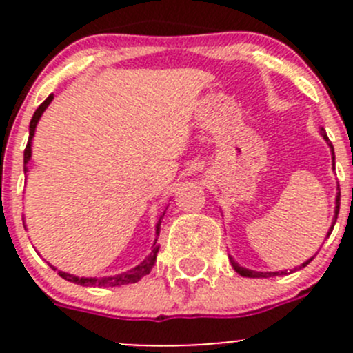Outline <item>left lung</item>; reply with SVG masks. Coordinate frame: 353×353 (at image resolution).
Masks as SVG:
<instances>
[{
	"instance_id": "8db88e82",
	"label": "left lung",
	"mask_w": 353,
	"mask_h": 353,
	"mask_svg": "<svg viewBox=\"0 0 353 353\" xmlns=\"http://www.w3.org/2000/svg\"><path fill=\"white\" fill-rule=\"evenodd\" d=\"M321 134H323V138H325L326 143H328V147L331 148V155H333V165H334L333 145H331V141L328 140V137H326V133H321ZM336 190H338V193H336V199H334V216H333V222H331V227H330V230H328V236H326V237H330L331 230H333V227H334V222H336V219H338V212H340V186H338ZM229 258H230V265H232V268L236 270V272L239 273L241 276H248V279H268V276L287 275V272H254V270H248V268H244V266H241L237 261H234L232 256H229ZM311 261H312V258L307 259V261L302 263V265L299 266V268H304V266H307ZM294 270H297V266H295ZM290 272H292V270H290Z\"/></svg>"
}]
</instances>
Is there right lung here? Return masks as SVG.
<instances>
[{
	"instance_id": "right-lung-1",
	"label": "right lung",
	"mask_w": 353,
	"mask_h": 353,
	"mask_svg": "<svg viewBox=\"0 0 353 353\" xmlns=\"http://www.w3.org/2000/svg\"><path fill=\"white\" fill-rule=\"evenodd\" d=\"M52 99H54V95L51 94L44 102H42L41 105H39L37 110H35L34 116H32V119H30V126H28V141H27V147H25V152H23V172L25 174L28 172L27 163L30 162V159H32V140H34L35 128H37L39 119H41V116L44 114V110L48 109V105L51 104ZM165 210L162 212V215H160L159 222H157V225H155V236H159V232H160V222H162L163 215H165ZM159 248L160 245L157 244V239H155L154 245H152V252L143 259V261L140 263V265H137L134 268H131V270H126V272H123V273H117V275L99 276L97 279V276H74V275H71V273L61 272V270H59L58 273L61 279L68 280V282L77 283V285H81V287H121V285H128V283H137L138 280H141L145 275H148V273L152 272V268H154V265L157 261V252H159ZM51 268L56 270L54 266H51Z\"/></svg>"
}]
</instances>
